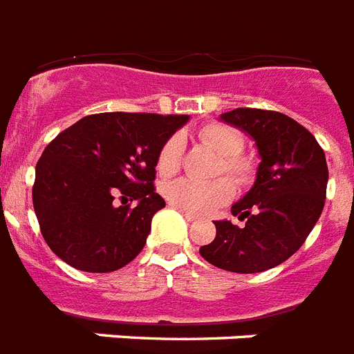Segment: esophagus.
I'll use <instances>...</instances> for the list:
<instances>
[{
	"mask_svg": "<svg viewBox=\"0 0 354 354\" xmlns=\"http://www.w3.org/2000/svg\"><path fill=\"white\" fill-rule=\"evenodd\" d=\"M180 213H182V215L185 216V218H187L189 222H194V221H196V216H194L193 213H187V211H183V209H180Z\"/></svg>",
	"mask_w": 354,
	"mask_h": 354,
	"instance_id": "34e87169",
	"label": "esophagus"
}]
</instances>
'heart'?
Here are the masks:
<instances>
[{
    "mask_svg": "<svg viewBox=\"0 0 354 354\" xmlns=\"http://www.w3.org/2000/svg\"><path fill=\"white\" fill-rule=\"evenodd\" d=\"M200 139L218 156H222L221 171H226L239 183H244L252 176V163L242 158L244 138L236 128L224 122H211L200 130ZM183 158V138L180 133L172 136L161 147L158 154V171L163 176H171L180 169ZM163 196L174 207L193 213L207 215L227 204L233 196V185L226 178L198 182L191 178H178L163 185Z\"/></svg>",
    "mask_w": 354,
    "mask_h": 354,
    "instance_id": "b5f03b06",
    "label": "heart"
}]
</instances>
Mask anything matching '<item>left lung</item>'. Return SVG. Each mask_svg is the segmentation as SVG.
Wrapping results in <instances>:
<instances>
[{
    "label": "left lung",
    "instance_id": "1",
    "mask_svg": "<svg viewBox=\"0 0 354 354\" xmlns=\"http://www.w3.org/2000/svg\"><path fill=\"white\" fill-rule=\"evenodd\" d=\"M221 121L255 141L261 163L252 189L232 205L244 226L215 221V241L200 248V255L235 274L264 272L292 257L316 226L329 182L325 152L285 113L236 108Z\"/></svg>",
    "mask_w": 354,
    "mask_h": 354
}]
</instances>
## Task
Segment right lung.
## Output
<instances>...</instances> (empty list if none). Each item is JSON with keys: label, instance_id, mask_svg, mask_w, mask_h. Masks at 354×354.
Here are the masks:
<instances>
[{"label": "right lung", "instance_id": "obj_1", "mask_svg": "<svg viewBox=\"0 0 354 354\" xmlns=\"http://www.w3.org/2000/svg\"><path fill=\"white\" fill-rule=\"evenodd\" d=\"M187 121L189 115L95 113L47 145L36 163L32 205L57 257L91 274L115 272L138 257L152 216L165 207L152 185L158 154Z\"/></svg>", "mask_w": 354, "mask_h": 354}]
</instances>
